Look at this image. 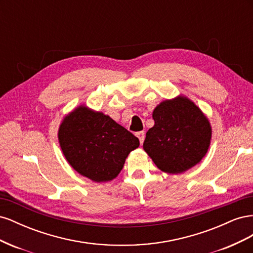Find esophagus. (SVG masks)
<instances>
[{"label":"esophagus","instance_id":"esophagus-1","mask_svg":"<svg viewBox=\"0 0 253 253\" xmlns=\"http://www.w3.org/2000/svg\"><path fill=\"white\" fill-rule=\"evenodd\" d=\"M136 136L138 137V139H139V142H140V144H142L143 143V140H144V132H138V133H136Z\"/></svg>","mask_w":253,"mask_h":253}]
</instances>
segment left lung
I'll return each instance as SVG.
<instances>
[{
	"mask_svg": "<svg viewBox=\"0 0 253 253\" xmlns=\"http://www.w3.org/2000/svg\"><path fill=\"white\" fill-rule=\"evenodd\" d=\"M154 126L147 132L143 150L158 169L180 174L200 164L209 150V119L186 96L160 102L153 111Z\"/></svg>",
	"mask_w": 253,
	"mask_h": 253,
	"instance_id": "obj_1",
	"label": "left lung"
}]
</instances>
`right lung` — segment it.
Segmentation results:
<instances>
[{
  "instance_id": "add662e5",
  "label": "right lung",
  "mask_w": 253,
  "mask_h": 253,
  "mask_svg": "<svg viewBox=\"0 0 253 253\" xmlns=\"http://www.w3.org/2000/svg\"><path fill=\"white\" fill-rule=\"evenodd\" d=\"M58 139L73 169L95 182L111 181L139 139L109 115L81 104L61 121Z\"/></svg>"
}]
</instances>
